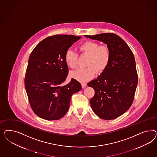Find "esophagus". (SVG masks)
I'll use <instances>...</instances> for the list:
<instances>
[{"instance_id": "1", "label": "esophagus", "mask_w": 157, "mask_h": 157, "mask_svg": "<svg viewBox=\"0 0 157 157\" xmlns=\"http://www.w3.org/2000/svg\"><path fill=\"white\" fill-rule=\"evenodd\" d=\"M81 85H82V88H85L86 86V83H82Z\"/></svg>"}]
</instances>
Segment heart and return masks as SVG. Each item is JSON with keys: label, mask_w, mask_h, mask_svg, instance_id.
Returning <instances> with one entry per match:
<instances>
[{"label": "heart", "mask_w": 157, "mask_h": 157, "mask_svg": "<svg viewBox=\"0 0 157 157\" xmlns=\"http://www.w3.org/2000/svg\"><path fill=\"white\" fill-rule=\"evenodd\" d=\"M81 52L89 56L86 66L71 73V77L76 81L86 82L93 78L96 73L102 74L108 66L110 52L106 45H100L95 41H87L79 46ZM64 60L68 67L75 69L78 66V55L71 49H68L64 55Z\"/></svg>", "instance_id": "obj_1"}]
</instances>
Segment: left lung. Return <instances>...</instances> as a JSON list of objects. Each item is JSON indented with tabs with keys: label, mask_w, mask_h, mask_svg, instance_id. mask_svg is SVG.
Masks as SVG:
<instances>
[{
	"label": "left lung",
	"mask_w": 157,
	"mask_h": 157,
	"mask_svg": "<svg viewBox=\"0 0 157 157\" xmlns=\"http://www.w3.org/2000/svg\"><path fill=\"white\" fill-rule=\"evenodd\" d=\"M85 37L105 43L110 52L106 69L87 83L95 90L90 100L91 107L101 119H116L131 106L137 87L138 74L133 53L127 43L115 34Z\"/></svg>",
	"instance_id": "left-lung-1"
}]
</instances>
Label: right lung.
<instances>
[{"instance_id":"1","label":"right lung","mask_w":157,"mask_h":157,"mask_svg":"<svg viewBox=\"0 0 157 157\" xmlns=\"http://www.w3.org/2000/svg\"><path fill=\"white\" fill-rule=\"evenodd\" d=\"M81 38L62 34L48 37L31 53L25 86L30 105L40 118H62L69 109L72 95L82 89L81 83L73 78L66 85H63L68 74L65 53Z\"/></svg>"}]
</instances>
